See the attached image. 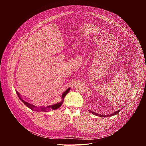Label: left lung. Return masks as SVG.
Segmentation results:
<instances>
[{
	"instance_id": "8db88e82",
	"label": "left lung",
	"mask_w": 146,
	"mask_h": 146,
	"mask_svg": "<svg viewBox=\"0 0 146 146\" xmlns=\"http://www.w3.org/2000/svg\"><path fill=\"white\" fill-rule=\"evenodd\" d=\"M121 110H122V109H119V110H118L115 111V112L113 113L112 114H108V115H102V114H99L96 113H95V112H94V111H90V110H89V111H90L91 113H92L93 114H94V115H97V116H100V117H111V116H113V115H116L117 114H118V113H119V111H120Z\"/></svg>"
}]
</instances>
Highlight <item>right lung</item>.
<instances>
[{
	"label": "right lung",
	"mask_w": 146,
	"mask_h": 146,
	"mask_svg": "<svg viewBox=\"0 0 146 146\" xmlns=\"http://www.w3.org/2000/svg\"><path fill=\"white\" fill-rule=\"evenodd\" d=\"M70 90V88H68V89L63 93V94L62 95V100L61 102H59V103H58L54 104V105H51V106H47V107L41 106V107H40V108H37L36 106H35L32 105V104H30L29 103L24 101V100H23V99L21 98V96H20V94H19L17 91H16V93H17V95L18 96L19 99H20L21 100L28 108H29L31 109V110H34V111H46V112H47L50 109L56 110V109H58L59 107H60L61 105H62V103H63V101L64 100V99L65 96L66 95V94L69 92Z\"/></svg>",
	"instance_id": "1"
}]
</instances>
